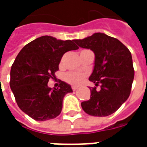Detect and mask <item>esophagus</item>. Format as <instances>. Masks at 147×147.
Masks as SVG:
<instances>
[{"label":"esophagus","instance_id":"34e87169","mask_svg":"<svg viewBox=\"0 0 147 147\" xmlns=\"http://www.w3.org/2000/svg\"><path fill=\"white\" fill-rule=\"evenodd\" d=\"M71 89H72V90L75 91V90H76L78 89V87H77V86H71Z\"/></svg>","mask_w":147,"mask_h":147}]
</instances>
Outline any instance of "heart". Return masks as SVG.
Masks as SVG:
<instances>
[{"mask_svg": "<svg viewBox=\"0 0 147 147\" xmlns=\"http://www.w3.org/2000/svg\"><path fill=\"white\" fill-rule=\"evenodd\" d=\"M86 75L80 72H67L64 76V80L69 84L78 86L83 83Z\"/></svg>", "mask_w": 147, "mask_h": 147, "instance_id": "1", "label": "heart"}]
</instances>
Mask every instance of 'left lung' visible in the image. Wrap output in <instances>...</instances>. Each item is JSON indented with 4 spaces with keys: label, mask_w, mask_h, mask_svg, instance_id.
Returning a JSON list of instances; mask_svg holds the SVG:
<instances>
[{
    "label": "left lung",
    "mask_w": 147,
    "mask_h": 147,
    "mask_svg": "<svg viewBox=\"0 0 147 147\" xmlns=\"http://www.w3.org/2000/svg\"><path fill=\"white\" fill-rule=\"evenodd\" d=\"M74 42L94 53V67L89 80L96 86L101 84L100 90L95 86L90 88V98L81 106L90 116H109L126 102L131 93L135 73L131 52L118 39L103 33Z\"/></svg>",
    "instance_id": "8db88e82"
}]
</instances>
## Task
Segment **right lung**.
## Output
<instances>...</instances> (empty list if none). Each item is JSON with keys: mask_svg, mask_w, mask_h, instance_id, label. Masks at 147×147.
<instances>
[{"mask_svg": "<svg viewBox=\"0 0 147 147\" xmlns=\"http://www.w3.org/2000/svg\"><path fill=\"white\" fill-rule=\"evenodd\" d=\"M78 49L73 40H57L45 35L21 49L10 72V87L21 110L38 121L60 115L64 95L72 89L63 81L57 88L52 89L48 82L50 78L55 79L63 55Z\"/></svg>", "mask_w": 147, "mask_h": 147, "instance_id": "obj_1", "label": "right lung"}]
</instances>
